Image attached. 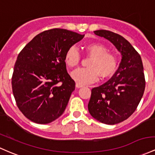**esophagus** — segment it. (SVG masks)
Wrapping results in <instances>:
<instances>
[{
    "mask_svg": "<svg viewBox=\"0 0 155 155\" xmlns=\"http://www.w3.org/2000/svg\"><path fill=\"white\" fill-rule=\"evenodd\" d=\"M83 87L82 84H79V83H78V82L76 83V88H80V87Z\"/></svg>",
    "mask_w": 155,
    "mask_h": 155,
    "instance_id": "obj_1",
    "label": "esophagus"
}]
</instances>
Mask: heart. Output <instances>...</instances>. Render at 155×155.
I'll use <instances>...</instances> for the list:
<instances>
[{
	"label": "heart",
	"mask_w": 155,
	"mask_h": 155,
	"mask_svg": "<svg viewBox=\"0 0 155 155\" xmlns=\"http://www.w3.org/2000/svg\"><path fill=\"white\" fill-rule=\"evenodd\" d=\"M86 52L91 59L87 63L88 68H80L74 71L71 76L75 81L81 84H91L98 79L110 77L116 71L118 65V59L113 53L107 52L106 46L101 43H90L84 46ZM64 62L70 68L78 65L80 62V54L77 48L71 46L64 55Z\"/></svg>",
	"instance_id": "obj_1"
}]
</instances>
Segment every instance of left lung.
Masks as SVG:
<instances>
[{
    "instance_id": "8db88e82",
    "label": "left lung",
    "mask_w": 155,
    "mask_h": 155,
    "mask_svg": "<svg viewBox=\"0 0 155 155\" xmlns=\"http://www.w3.org/2000/svg\"><path fill=\"white\" fill-rule=\"evenodd\" d=\"M94 34L111 42L122 59L113 77L92 89L88 110L98 121L116 124L135 111L142 98L146 85L143 66L140 54L122 36L107 30L95 31Z\"/></svg>"
}]
</instances>
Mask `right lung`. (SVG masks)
<instances>
[{
  "label": "right lung",
  "mask_w": 155,
  "mask_h": 155,
  "mask_svg": "<svg viewBox=\"0 0 155 155\" xmlns=\"http://www.w3.org/2000/svg\"><path fill=\"white\" fill-rule=\"evenodd\" d=\"M84 36L62 28L45 31L18 54L12 78V92L18 107L30 120L45 124L64 113L75 90L64 55Z\"/></svg>",
  "instance_id": "obj_1"
}]
</instances>
